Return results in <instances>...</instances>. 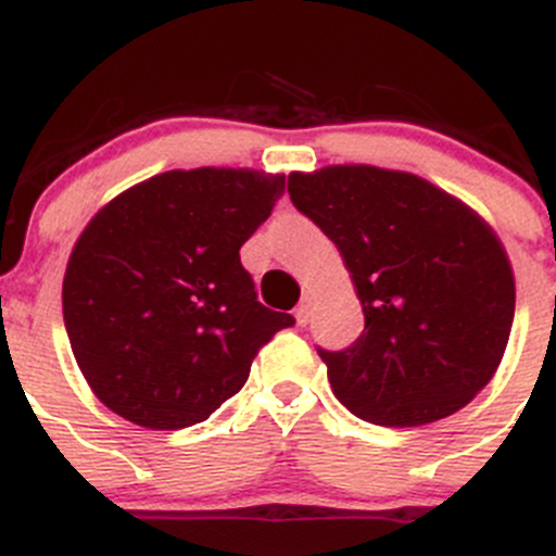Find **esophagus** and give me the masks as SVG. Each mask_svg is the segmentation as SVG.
Listing matches in <instances>:
<instances>
[{"label": "esophagus", "instance_id": "obj_1", "mask_svg": "<svg viewBox=\"0 0 556 556\" xmlns=\"http://www.w3.org/2000/svg\"><path fill=\"white\" fill-rule=\"evenodd\" d=\"M312 312H315V301H312V295H304L299 309H295V320H299V326H306V323L312 320Z\"/></svg>", "mask_w": 556, "mask_h": 556}]
</instances>
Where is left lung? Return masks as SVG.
I'll list each match as a JSON object with an SVG mask.
<instances>
[{
  "mask_svg": "<svg viewBox=\"0 0 556 556\" xmlns=\"http://www.w3.org/2000/svg\"><path fill=\"white\" fill-rule=\"evenodd\" d=\"M293 206L337 244L364 333L320 350L333 396L380 427L465 407L508 348L516 279L492 225L407 170L326 165L288 176Z\"/></svg>",
  "mask_w": 556,
  "mask_h": 556,
  "instance_id": "left-lung-1",
  "label": "left lung"
}]
</instances>
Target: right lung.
Here are the masks:
<instances>
[{"instance_id":"add662e5","label":"right lung","mask_w":556,"mask_h":556,"mask_svg":"<svg viewBox=\"0 0 556 556\" xmlns=\"http://www.w3.org/2000/svg\"><path fill=\"white\" fill-rule=\"evenodd\" d=\"M285 190L252 168L165 170L89 219L62 309L94 396L147 429H185L239 393L263 344L293 326L255 299L239 250Z\"/></svg>"}]
</instances>
